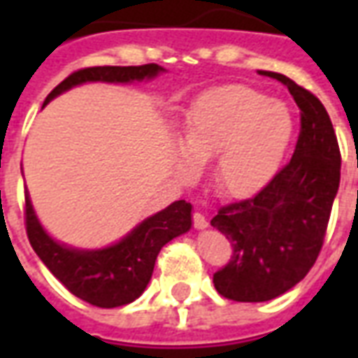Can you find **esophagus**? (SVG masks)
I'll list each match as a JSON object with an SVG mask.
<instances>
[{
    "mask_svg": "<svg viewBox=\"0 0 358 358\" xmlns=\"http://www.w3.org/2000/svg\"><path fill=\"white\" fill-rule=\"evenodd\" d=\"M194 226L197 228V230H205V228L209 226L205 215H201V213H194Z\"/></svg>",
    "mask_w": 358,
    "mask_h": 358,
    "instance_id": "obj_1",
    "label": "esophagus"
}]
</instances>
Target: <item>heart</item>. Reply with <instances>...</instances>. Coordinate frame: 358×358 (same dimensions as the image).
<instances>
[{
	"instance_id": "heart-1",
	"label": "heart",
	"mask_w": 358,
	"mask_h": 358,
	"mask_svg": "<svg viewBox=\"0 0 358 358\" xmlns=\"http://www.w3.org/2000/svg\"><path fill=\"white\" fill-rule=\"evenodd\" d=\"M293 136L285 105L248 86L201 95L187 110L178 171L194 178L213 163V186L228 199H249L276 176Z\"/></svg>"
}]
</instances>
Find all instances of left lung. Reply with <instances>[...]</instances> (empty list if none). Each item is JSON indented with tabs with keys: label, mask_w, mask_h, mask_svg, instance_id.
Returning a JSON list of instances; mask_svg holds the SVG:
<instances>
[{
	"label": "left lung",
	"mask_w": 358,
	"mask_h": 358,
	"mask_svg": "<svg viewBox=\"0 0 358 358\" xmlns=\"http://www.w3.org/2000/svg\"><path fill=\"white\" fill-rule=\"evenodd\" d=\"M301 110L292 161L251 199L220 207L210 224L232 241V259L213 282L226 299L261 303L282 295L307 276L322 249L338 195L341 155L334 126L318 97L287 76Z\"/></svg>",
	"instance_id": "left-lung-1"
}]
</instances>
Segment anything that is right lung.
Returning a JSON list of instances; mask_svg holds the SVG:
<instances>
[{
  "label": "right lung",
  "mask_w": 358,
  "mask_h": 358,
  "mask_svg": "<svg viewBox=\"0 0 358 358\" xmlns=\"http://www.w3.org/2000/svg\"><path fill=\"white\" fill-rule=\"evenodd\" d=\"M164 73L163 66L149 63L140 66H92L76 71L53 90L43 107L74 86L86 82L130 84L153 80ZM192 228V203H171L166 209L151 215L122 240L101 249H78L53 240L38 220L27 192V234L30 245L53 276L69 292L101 308L128 305L145 292L157 255L163 245L189 232Z\"/></svg>",
  "instance_id": "add662e5"
}]
</instances>
